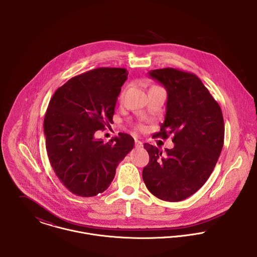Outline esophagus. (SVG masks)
<instances>
[{
	"instance_id": "esophagus-1",
	"label": "esophagus",
	"mask_w": 257,
	"mask_h": 257,
	"mask_svg": "<svg viewBox=\"0 0 257 257\" xmlns=\"http://www.w3.org/2000/svg\"><path fill=\"white\" fill-rule=\"evenodd\" d=\"M136 147H143V143H142V142H141V141H139V140H136Z\"/></svg>"
}]
</instances>
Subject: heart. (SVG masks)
<instances>
[{
    "label": "heart",
    "instance_id": "heart-1",
    "mask_svg": "<svg viewBox=\"0 0 257 257\" xmlns=\"http://www.w3.org/2000/svg\"><path fill=\"white\" fill-rule=\"evenodd\" d=\"M123 94H124V91H122V92H121V94H120V98L123 96ZM140 128H141V130H143V126H140Z\"/></svg>",
    "mask_w": 257,
    "mask_h": 257
}]
</instances>
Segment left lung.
<instances>
[{"label":"left lung","instance_id":"8db88e82","mask_svg":"<svg viewBox=\"0 0 257 257\" xmlns=\"http://www.w3.org/2000/svg\"><path fill=\"white\" fill-rule=\"evenodd\" d=\"M149 76L167 91L166 114L160 132L170 134L174 147L162 152L145 144L149 162L143 179L149 192L160 200L179 202L196 193L212 174L224 139L220 105L195 74L175 68L151 70Z\"/></svg>","mask_w":257,"mask_h":257}]
</instances>
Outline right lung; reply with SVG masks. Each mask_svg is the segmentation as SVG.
<instances>
[{
    "instance_id": "obj_1",
    "label": "right lung",
    "mask_w": 257,
    "mask_h": 257,
    "mask_svg": "<svg viewBox=\"0 0 257 257\" xmlns=\"http://www.w3.org/2000/svg\"><path fill=\"white\" fill-rule=\"evenodd\" d=\"M124 68L100 67L77 75L53 94L44 116L46 151L56 176L71 193L93 197L111 183L115 168L134 148L135 140L119 133L109 143L98 131L112 123Z\"/></svg>"
}]
</instances>
